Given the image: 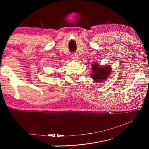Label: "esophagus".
<instances>
[{"label":"esophagus","instance_id":"esophagus-1","mask_svg":"<svg viewBox=\"0 0 149 149\" xmlns=\"http://www.w3.org/2000/svg\"><path fill=\"white\" fill-rule=\"evenodd\" d=\"M72 60H74V61H77L79 60V56L77 54H74L72 56Z\"/></svg>","mask_w":149,"mask_h":149}]
</instances>
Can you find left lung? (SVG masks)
<instances>
[{"label": "left lung", "mask_w": 149, "mask_h": 149, "mask_svg": "<svg viewBox=\"0 0 149 149\" xmlns=\"http://www.w3.org/2000/svg\"><path fill=\"white\" fill-rule=\"evenodd\" d=\"M90 74L91 77L95 81V83H102L110 76L112 72V68L110 65H105L101 66L99 63H93L91 64Z\"/></svg>", "instance_id": "1"}]
</instances>
